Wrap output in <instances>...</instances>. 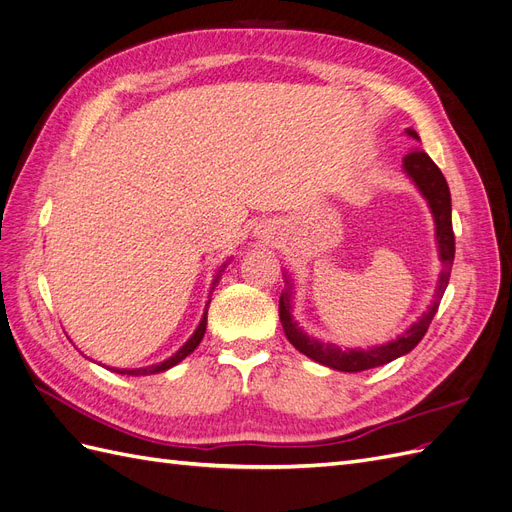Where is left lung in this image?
Masks as SVG:
<instances>
[{"label":"left lung","instance_id":"obj_1","mask_svg":"<svg viewBox=\"0 0 512 512\" xmlns=\"http://www.w3.org/2000/svg\"><path fill=\"white\" fill-rule=\"evenodd\" d=\"M406 134L414 141H421L418 134L408 128ZM404 173L412 179V183L418 188V192L423 194L427 200V205L431 209L433 222H436V243H438V254L442 262V271H440V280L436 286V299L429 305L427 312L418 318L414 324H410V329H406L395 339L380 346H371V348H346L342 350L335 344H324L316 337H309L297 320L292 318V282L286 275V290L280 297V320L284 333L288 337V342L297 348L301 354H305L307 359H312L324 367H331L337 371H365L371 367H380L391 363L399 356L408 354L421 339L425 337L429 324L438 312V305L442 294L448 286V277H451V267H453V258H455V235H453V220H451V192H448V183L442 175V170L433 164V160L427 156L423 149H412L408 156L404 158Z\"/></svg>","mask_w":512,"mask_h":512}]
</instances>
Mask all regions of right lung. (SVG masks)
<instances>
[{"instance_id": "right-lung-1", "label": "right lung", "mask_w": 512, "mask_h": 512, "mask_svg": "<svg viewBox=\"0 0 512 512\" xmlns=\"http://www.w3.org/2000/svg\"><path fill=\"white\" fill-rule=\"evenodd\" d=\"M228 265V262H226ZM226 265H222L220 267V271H218V275H215V280H213V284H211V292H213V288H215V284H218V280H220V273L224 271V267ZM209 303H211V299L207 301V305H205V312H203V318H200V322H198V327H196V331L192 333V337L188 339V342H185L173 356H168L166 361H162V363H156V365H147V367H136V369H117V367H108L111 371H115V374H121V376H151V374H160V371H166V369H170V367H175L177 363H181L185 356L188 354H192L194 350H196V346L200 344V339L205 337V331H207V307H209Z\"/></svg>"}]
</instances>
